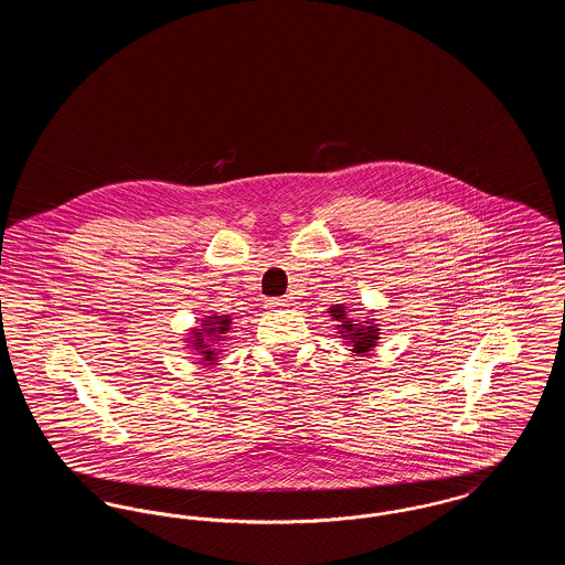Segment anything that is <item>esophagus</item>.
I'll use <instances>...</instances> for the list:
<instances>
[{
    "instance_id": "obj_1",
    "label": "esophagus",
    "mask_w": 565,
    "mask_h": 565,
    "mask_svg": "<svg viewBox=\"0 0 565 565\" xmlns=\"http://www.w3.org/2000/svg\"><path fill=\"white\" fill-rule=\"evenodd\" d=\"M290 305V300L288 298H284V296H279V298H269L267 300V307L269 309H281V307H288Z\"/></svg>"
}]
</instances>
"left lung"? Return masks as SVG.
I'll list each match as a JSON object with an SVG mask.
<instances>
[{"instance_id": "obj_1", "label": "left lung", "mask_w": 565, "mask_h": 565, "mask_svg": "<svg viewBox=\"0 0 565 565\" xmlns=\"http://www.w3.org/2000/svg\"><path fill=\"white\" fill-rule=\"evenodd\" d=\"M334 322H339V334L345 339V343L351 345L353 353H366L373 350L379 341V326L373 322L355 323L348 318V307L345 305H332L328 309Z\"/></svg>"}]
</instances>
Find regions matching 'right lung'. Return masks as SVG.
<instances>
[{
  "label": "right lung",
  "mask_w": 565,
  "mask_h": 565,
  "mask_svg": "<svg viewBox=\"0 0 565 565\" xmlns=\"http://www.w3.org/2000/svg\"><path fill=\"white\" fill-rule=\"evenodd\" d=\"M201 326L194 328L190 334L189 345L192 350L199 351L203 355V362L205 364H215V358L220 353L217 345L220 341H224V334L228 332L231 328V316H207L201 320Z\"/></svg>",
  "instance_id": "obj_1"
}]
</instances>
